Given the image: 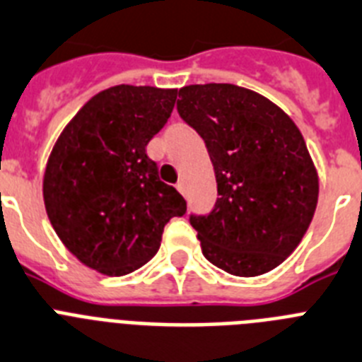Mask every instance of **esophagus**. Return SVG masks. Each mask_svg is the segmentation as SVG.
Here are the masks:
<instances>
[{
  "mask_svg": "<svg viewBox=\"0 0 362 362\" xmlns=\"http://www.w3.org/2000/svg\"><path fill=\"white\" fill-rule=\"evenodd\" d=\"M177 189L180 191L182 194H185V184H184V182H178V184H177Z\"/></svg>",
  "mask_w": 362,
  "mask_h": 362,
  "instance_id": "34e87169",
  "label": "esophagus"
}]
</instances>
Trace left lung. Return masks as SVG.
<instances>
[{
	"label": "left lung",
	"mask_w": 362,
	"mask_h": 362,
	"mask_svg": "<svg viewBox=\"0 0 362 362\" xmlns=\"http://www.w3.org/2000/svg\"><path fill=\"white\" fill-rule=\"evenodd\" d=\"M178 96V115L202 136L218 191L207 215H189L204 257L237 276L272 272L303 240L317 207L319 178L303 134L244 87L189 86Z\"/></svg>",
	"instance_id": "left-lung-1"
}]
</instances>
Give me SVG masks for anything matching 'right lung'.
<instances>
[{
    "label": "right lung",
    "mask_w": 362,
    "mask_h": 362,
    "mask_svg": "<svg viewBox=\"0 0 362 362\" xmlns=\"http://www.w3.org/2000/svg\"><path fill=\"white\" fill-rule=\"evenodd\" d=\"M177 89L116 86L81 107L47 162L43 200L65 247L89 268L127 275L155 257L163 228L187 209L147 156Z\"/></svg>",
    "instance_id": "obj_1"
}]
</instances>
